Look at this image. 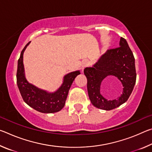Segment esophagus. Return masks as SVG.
Instances as JSON below:
<instances>
[{"instance_id":"obj_1","label":"esophagus","mask_w":152,"mask_h":152,"mask_svg":"<svg viewBox=\"0 0 152 152\" xmlns=\"http://www.w3.org/2000/svg\"><path fill=\"white\" fill-rule=\"evenodd\" d=\"M87 66H88V62H87V61H84L82 63V64H81V69H82V72H83L84 69Z\"/></svg>"}]
</instances>
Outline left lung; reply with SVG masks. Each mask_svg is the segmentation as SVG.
I'll return each mask as SVG.
<instances>
[{"label":"left lung","instance_id":"1","mask_svg":"<svg viewBox=\"0 0 152 152\" xmlns=\"http://www.w3.org/2000/svg\"><path fill=\"white\" fill-rule=\"evenodd\" d=\"M84 73L89 99L95 107L110 110L125 103L136 81L135 58L126 39L121 37L119 48L107 50L93 66L84 69ZM108 77H116L122 84V94L116 99L107 100L99 91L102 80Z\"/></svg>","mask_w":152,"mask_h":152}]
</instances>
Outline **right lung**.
<instances>
[{"mask_svg": "<svg viewBox=\"0 0 152 152\" xmlns=\"http://www.w3.org/2000/svg\"><path fill=\"white\" fill-rule=\"evenodd\" d=\"M30 43L31 42L25 46L18 60L17 83L20 93L25 103L37 111L43 113L60 111L65 105L72 84L76 77L80 74V72H72L64 76L62 84L55 92H48L29 83L25 77L23 53Z\"/></svg>", "mask_w": 152, "mask_h": 152, "instance_id": "1", "label": "right lung"}]
</instances>
